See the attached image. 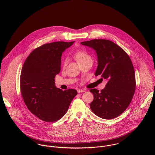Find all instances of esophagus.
<instances>
[{"instance_id":"1","label":"esophagus","mask_w":155,"mask_h":155,"mask_svg":"<svg viewBox=\"0 0 155 155\" xmlns=\"http://www.w3.org/2000/svg\"><path fill=\"white\" fill-rule=\"evenodd\" d=\"M85 91L84 89H78V93H81V92H84Z\"/></svg>"}]
</instances>
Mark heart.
<instances>
[{
  "mask_svg": "<svg viewBox=\"0 0 155 155\" xmlns=\"http://www.w3.org/2000/svg\"><path fill=\"white\" fill-rule=\"evenodd\" d=\"M73 57L76 60L78 63L79 64L83 62L88 60H92L91 56L89 54L88 52L85 50H78L73 54ZM66 60L63 61V63H66Z\"/></svg>",
  "mask_w": 155,
  "mask_h": 155,
  "instance_id": "b5f03b06",
  "label": "heart"
}]
</instances>
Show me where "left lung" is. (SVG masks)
<instances>
[{
  "mask_svg": "<svg viewBox=\"0 0 155 155\" xmlns=\"http://www.w3.org/2000/svg\"><path fill=\"white\" fill-rule=\"evenodd\" d=\"M81 44L92 48L98 57L95 76L107 79L100 92L91 89L94 100L89 104L98 117L114 119L121 114L131 102L135 90V76L132 61L119 46L106 39H93Z\"/></svg>",
  "mask_w": 155,
  "mask_h": 155,
  "instance_id": "8db88e82",
  "label": "left lung"
}]
</instances>
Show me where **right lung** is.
Returning a JSON list of instances; mask_svg holds the SVG:
<instances>
[{
  "instance_id": "add662e5",
  "label": "right lung",
  "mask_w": 155,
  "mask_h": 155,
  "mask_svg": "<svg viewBox=\"0 0 155 155\" xmlns=\"http://www.w3.org/2000/svg\"><path fill=\"white\" fill-rule=\"evenodd\" d=\"M74 42H55L34 49L22 66L20 91L30 112L45 122L60 119L77 95L76 89L63 91L55 87V78L61 70L63 52Z\"/></svg>"
}]
</instances>
